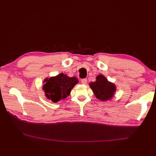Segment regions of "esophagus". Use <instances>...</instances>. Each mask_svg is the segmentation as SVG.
<instances>
[{
    "mask_svg": "<svg viewBox=\"0 0 156 156\" xmlns=\"http://www.w3.org/2000/svg\"><path fill=\"white\" fill-rule=\"evenodd\" d=\"M81 83L83 84H86L87 83V79H81Z\"/></svg>",
    "mask_w": 156,
    "mask_h": 156,
    "instance_id": "1",
    "label": "esophagus"
}]
</instances>
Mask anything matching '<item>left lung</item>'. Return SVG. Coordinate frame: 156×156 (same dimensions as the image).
<instances>
[{
	"label": "left lung",
	"mask_w": 156,
	"mask_h": 156,
	"mask_svg": "<svg viewBox=\"0 0 156 156\" xmlns=\"http://www.w3.org/2000/svg\"><path fill=\"white\" fill-rule=\"evenodd\" d=\"M90 87L96 97L102 101H106L111 99L116 90L114 84L108 82L107 79L101 75H98L96 81L90 83Z\"/></svg>",
	"instance_id": "8db88e82"
}]
</instances>
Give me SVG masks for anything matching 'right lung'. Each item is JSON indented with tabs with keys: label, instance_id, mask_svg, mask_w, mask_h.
Masks as SVG:
<instances>
[{
	"label": "right lung",
	"instance_id": "1",
	"mask_svg": "<svg viewBox=\"0 0 156 156\" xmlns=\"http://www.w3.org/2000/svg\"><path fill=\"white\" fill-rule=\"evenodd\" d=\"M43 86L45 96L53 102H58L69 95L72 88L78 83L76 77H69L60 73L57 76L46 79Z\"/></svg>",
	"mask_w": 156,
	"mask_h": 156
}]
</instances>
